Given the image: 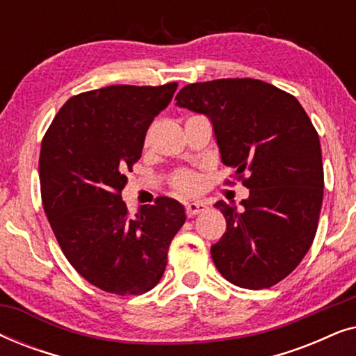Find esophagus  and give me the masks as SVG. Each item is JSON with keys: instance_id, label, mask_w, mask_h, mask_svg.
Instances as JSON below:
<instances>
[{"instance_id": "esophagus-1", "label": "esophagus", "mask_w": 356, "mask_h": 356, "mask_svg": "<svg viewBox=\"0 0 356 356\" xmlns=\"http://www.w3.org/2000/svg\"><path fill=\"white\" fill-rule=\"evenodd\" d=\"M207 209L206 202L202 201H191V202H186V213L188 217H193L196 216V213H201Z\"/></svg>"}]
</instances>
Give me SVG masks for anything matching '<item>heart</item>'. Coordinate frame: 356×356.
<instances>
[{
    "label": "heart",
    "instance_id": "b5f03b06",
    "mask_svg": "<svg viewBox=\"0 0 356 356\" xmlns=\"http://www.w3.org/2000/svg\"><path fill=\"white\" fill-rule=\"evenodd\" d=\"M173 186L181 193H196L201 188V178H199L197 173L179 172L175 175Z\"/></svg>",
    "mask_w": 356,
    "mask_h": 356
}]
</instances>
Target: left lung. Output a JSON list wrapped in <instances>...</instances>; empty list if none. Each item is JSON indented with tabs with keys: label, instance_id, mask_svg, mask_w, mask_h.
Instances as JSON below:
<instances>
[{
	"label": "left lung",
	"instance_id": "1",
	"mask_svg": "<svg viewBox=\"0 0 356 356\" xmlns=\"http://www.w3.org/2000/svg\"><path fill=\"white\" fill-rule=\"evenodd\" d=\"M175 100L211 120L222 162L250 189L241 209L216 202L227 232L211 248L213 264L243 289L279 284L318 230L324 193L318 131L293 95L250 77L184 86Z\"/></svg>",
	"mask_w": 356,
	"mask_h": 356
}]
</instances>
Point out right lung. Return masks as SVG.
I'll return each mask as SVG.
<instances>
[{
	"label": "right lung",
	"mask_w": 356,
	"mask_h": 356,
	"mask_svg": "<svg viewBox=\"0 0 356 356\" xmlns=\"http://www.w3.org/2000/svg\"><path fill=\"white\" fill-rule=\"evenodd\" d=\"M177 82L110 86L71 97L43 136L42 202L71 266L100 290L143 295L162 279L173 236L186 220L170 197L129 217L121 191L140 159L150 123Z\"/></svg>",
	"instance_id": "add662e5"
}]
</instances>
